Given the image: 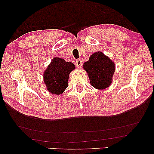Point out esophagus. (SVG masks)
Returning <instances> with one entry per match:
<instances>
[{"mask_svg":"<svg viewBox=\"0 0 154 154\" xmlns=\"http://www.w3.org/2000/svg\"><path fill=\"white\" fill-rule=\"evenodd\" d=\"M75 65H76V66L78 67V68H81V66H82L81 60H80V59H79V60H75Z\"/></svg>","mask_w":154,"mask_h":154,"instance_id":"34e87169","label":"esophagus"}]
</instances>
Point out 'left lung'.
<instances>
[{
	"mask_svg": "<svg viewBox=\"0 0 154 154\" xmlns=\"http://www.w3.org/2000/svg\"><path fill=\"white\" fill-rule=\"evenodd\" d=\"M83 69L88 73L90 84L94 88L104 90L112 82L115 64L102 52H97L83 64Z\"/></svg>",
	"mask_w": 154,
	"mask_h": 154,
	"instance_id": "left-lung-1",
	"label": "left lung"
}]
</instances>
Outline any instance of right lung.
I'll return each instance as SVG.
<instances>
[{
	"instance_id": "add662e5",
	"label": "right lung",
	"mask_w": 154,
	"mask_h": 154,
	"mask_svg": "<svg viewBox=\"0 0 154 154\" xmlns=\"http://www.w3.org/2000/svg\"><path fill=\"white\" fill-rule=\"evenodd\" d=\"M75 68L72 62L59 57L52 59L43 73V81L48 91L54 94L63 93L68 87L69 74Z\"/></svg>"
}]
</instances>
